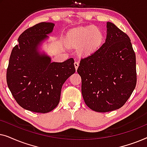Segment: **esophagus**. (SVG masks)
Masks as SVG:
<instances>
[{"label": "esophagus", "mask_w": 147, "mask_h": 147, "mask_svg": "<svg viewBox=\"0 0 147 147\" xmlns=\"http://www.w3.org/2000/svg\"><path fill=\"white\" fill-rule=\"evenodd\" d=\"M79 64H80V63L78 61H75V62H74V65H75V68L76 70H77L78 67H79Z\"/></svg>", "instance_id": "obj_1"}]
</instances>
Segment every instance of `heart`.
Segmentation results:
<instances>
[{"label": "heart", "mask_w": 147, "mask_h": 147, "mask_svg": "<svg viewBox=\"0 0 147 147\" xmlns=\"http://www.w3.org/2000/svg\"><path fill=\"white\" fill-rule=\"evenodd\" d=\"M104 39L102 30L91 25L76 28L69 32L68 41L72 45H81L82 51L91 53L100 47Z\"/></svg>", "instance_id": "1"}]
</instances>
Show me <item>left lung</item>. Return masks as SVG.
<instances>
[{"label":"left lung","instance_id":"left-lung-1","mask_svg":"<svg viewBox=\"0 0 147 147\" xmlns=\"http://www.w3.org/2000/svg\"><path fill=\"white\" fill-rule=\"evenodd\" d=\"M77 71L82 96L90 109L107 112L121 108L136 84V55L129 37L108 22L106 42L82 58Z\"/></svg>","mask_w":147,"mask_h":147}]
</instances>
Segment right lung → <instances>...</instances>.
<instances>
[{
    "mask_svg": "<svg viewBox=\"0 0 147 147\" xmlns=\"http://www.w3.org/2000/svg\"><path fill=\"white\" fill-rule=\"evenodd\" d=\"M54 24L38 23L25 30L13 47L7 70V82L19 105L29 111L47 113L59 104L62 86L75 73L73 58L51 62L37 47L53 31Z\"/></svg>",
    "mask_w": 147,
    "mask_h": 147,
    "instance_id": "1",
    "label": "right lung"
}]
</instances>
